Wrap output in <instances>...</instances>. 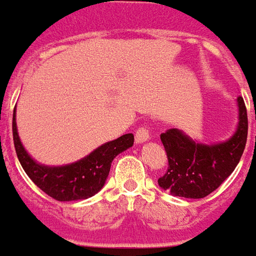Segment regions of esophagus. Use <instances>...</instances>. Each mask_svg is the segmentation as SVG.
Here are the masks:
<instances>
[{
  "mask_svg": "<svg viewBox=\"0 0 256 256\" xmlns=\"http://www.w3.org/2000/svg\"><path fill=\"white\" fill-rule=\"evenodd\" d=\"M148 140H150V133L146 128H141L136 132V142L137 144H142Z\"/></svg>",
  "mask_w": 256,
  "mask_h": 256,
  "instance_id": "esophagus-1",
  "label": "esophagus"
}]
</instances>
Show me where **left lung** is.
<instances>
[{"mask_svg": "<svg viewBox=\"0 0 256 256\" xmlns=\"http://www.w3.org/2000/svg\"><path fill=\"white\" fill-rule=\"evenodd\" d=\"M237 124L233 134L223 141L204 142L178 128L160 134L169 168L159 178L162 190L183 198H204L233 173L244 152L248 118L242 97H237Z\"/></svg>", "mask_w": 256, "mask_h": 256, "instance_id": "1", "label": "left lung"}]
</instances>
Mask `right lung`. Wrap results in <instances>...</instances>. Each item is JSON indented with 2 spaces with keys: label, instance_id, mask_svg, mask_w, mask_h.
Returning a JSON list of instances; mask_svg holds the SVG:
<instances>
[{
  "label": "right lung",
  "instance_id": "1",
  "mask_svg": "<svg viewBox=\"0 0 256 256\" xmlns=\"http://www.w3.org/2000/svg\"><path fill=\"white\" fill-rule=\"evenodd\" d=\"M14 144L18 159L33 183L56 201H78L96 196L105 186L112 160L133 146L134 136L123 134L116 140L97 146L84 158L66 165H44L37 162L20 141L16 126V108L12 120Z\"/></svg>",
  "mask_w": 256,
  "mask_h": 256
}]
</instances>
